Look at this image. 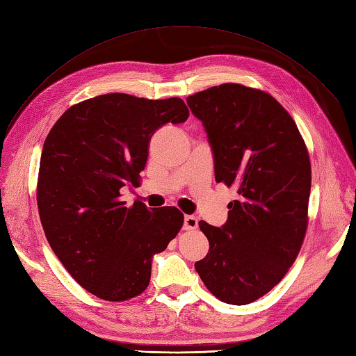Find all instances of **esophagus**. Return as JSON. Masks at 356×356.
<instances>
[{
	"mask_svg": "<svg viewBox=\"0 0 356 356\" xmlns=\"http://www.w3.org/2000/svg\"><path fill=\"white\" fill-rule=\"evenodd\" d=\"M197 228V219L195 216H186L184 218V229L186 231H193Z\"/></svg>",
	"mask_w": 356,
	"mask_h": 356,
	"instance_id": "obj_1",
	"label": "esophagus"
}]
</instances>
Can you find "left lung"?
I'll use <instances>...</instances> for the list:
<instances>
[{"label":"left lung","instance_id":"8db88e82","mask_svg":"<svg viewBox=\"0 0 356 356\" xmlns=\"http://www.w3.org/2000/svg\"><path fill=\"white\" fill-rule=\"evenodd\" d=\"M187 104L211 145L216 183L238 193L220 228L199 222L210 249L195 268L216 298L248 305L270 291L299 254L308 227L309 155L289 111L263 90L225 83Z\"/></svg>","mask_w":356,"mask_h":356}]
</instances>
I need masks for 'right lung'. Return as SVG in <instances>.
<instances>
[{"mask_svg":"<svg viewBox=\"0 0 356 356\" xmlns=\"http://www.w3.org/2000/svg\"><path fill=\"white\" fill-rule=\"evenodd\" d=\"M187 118L181 98L107 93L69 107L47 136L38 178L42 227L66 270L99 299L143 293L152 257L183 227L178 208L127 205L120 193L140 184L154 133Z\"/></svg>","mask_w":356,"mask_h":356,"instance_id":"add662e5","label":"right lung"}]
</instances>
